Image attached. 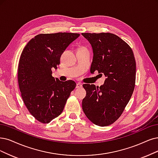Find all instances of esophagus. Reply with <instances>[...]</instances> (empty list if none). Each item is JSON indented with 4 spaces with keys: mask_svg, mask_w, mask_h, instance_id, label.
I'll return each instance as SVG.
<instances>
[{
    "mask_svg": "<svg viewBox=\"0 0 158 158\" xmlns=\"http://www.w3.org/2000/svg\"><path fill=\"white\" fill-rule=\"evenodd\" d=\"M82 86H83V85L81 83H77V84H76V88H81Z\"/></svg>",
    "mask_w": 158,
    "mask_h": 158,
    "instance_id": "esophagus-1",
    "label": "esophagus"
}]
</instances>
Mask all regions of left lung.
<instances>
[{
    "label": "left lung",
    "mask_w": 158,
    "mask_h": 158,
    "mask_svg": "<svg viewBox=\"0 0 158 158\" xmlns=\"http://www.w3.org/2000/svg\"><path fill=\"white\" fill-rule=\"evenodd\" d=\"M93 51L90 72L106 76L104 85L84 84L83 110L92 123L107 126L117 120L135 88L136 63L131 48L111 33H82Z\"/></svg>",
    "instance_id": "obj_1"
}]
</instances>
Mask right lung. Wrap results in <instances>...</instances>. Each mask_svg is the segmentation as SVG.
<instances>
[{
    "label": "right lung",
    "instance_id": "1",
    "mask_svg": "<svg viewBox=\"0 0 158 158\" xmlns=\"http://www.w3.org/2000/svg\"><path fill=\"white\" fill-rule=\"evenodd\" d=\"M79 34H40L23 50L18 66V83L28 111L39 122L49 123L63 111L75 81H61L52 76L62 54Z\"/></svg>",
    "mask_w": 158,
    "mask_h": 158
}]
</instances>
